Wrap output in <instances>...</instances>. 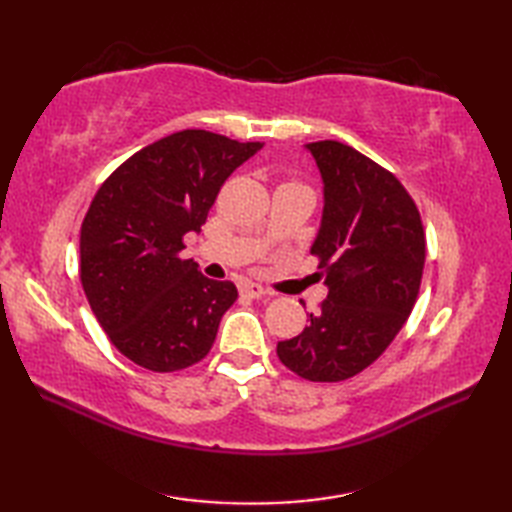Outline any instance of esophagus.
<instances>
[{
  "instance_id": "obj_1",
  "label": "esophagus",
  "mask_w": 512,
  "mask_h": 512,
  "mask_svg": "<svg viewBox=\"0 0 512 512\" xmlns=\"http://www.w3.org/2000/svg\"><path fill=\"white\" fill-rule=\"evenodd\" d=\"M239 292H242L244 297L259 299V297L266 295V288L262 284H255V281H244V284L239 286Z\"/></svg>"
}]
</instances>
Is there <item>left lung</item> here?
<instances>
[{
	"label": "left lung",
	"mask_w": 512,
	"mask_h": 512,
	"mask_svg": "<svg viewBox=\"0 0 512 512\" xmlns=\"http://www.w3.org/2000/svg\"><path fill=\"white\" fill-rule=\"evenodd\" d=\"M323 180V215L310 253L328 299L277 356L314 383H339L372 365L418 299L424 231L411 195L374 160L336 140L308 143Z\"/></svg>",
	"instance_id": "8db88e82"
}]
</instances>
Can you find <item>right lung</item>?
Here are the masks:
<instances>
[{
	"label": "right lung",
	"mask_w": 512,
	"mask_h": 512,
	"mask_svg": "<svg viewBox=\"0 0 512 512\" xmlns=\"http://www.w3.org/2000/svg\"><path fill=\"white\" fill-rule=\"evenodd\" d=\"M262 143L184 129L127 158L96 191L81 224V284L116 350L151 372H176L209 354L233 281L180 259L224 180Z\"/></svg>",
	"instance_id": "add662e5"
}]
</instances>
